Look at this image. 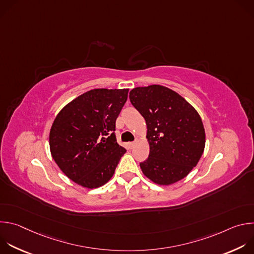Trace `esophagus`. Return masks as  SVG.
<instances>
[{"label": "esophagus", "instance_id": "34e87169", "mask_svg": "<svg viewBox=\"0 0 254 254\" xmlns=\"http://www.w3.org/2000/svg\"><path fill=\"white\" fill-rule=\"evenodd\" d=\"M134 144H135V141H130V142L128 143V146H129V148L131 149V148L134 147Z\"/></svg>", "mask_w": 254, "mask_h": 254}]
</instances>
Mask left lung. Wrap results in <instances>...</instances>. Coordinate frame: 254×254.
I'll use <instances>...</instances> for the list:
<instances>
[{"instance_id":"8db88e82","label":"left lung","mask_w":254,"mask_h":254,"mask_svg":"<svg viewBox=\"0 0 254 254\" xmlns=\"http://www.w3.org/2000/svg\"><path fill=\"white\" fill-rule=\"evenodd\" d=\"M129 99L148 127L150 155L139 163L142 173L160 185L185 178L205 147L204 127L195 108L162 85L133 88Z\"/></svg>"}]
</instances>
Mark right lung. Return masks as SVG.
I'll use <instances>...</instances> for the list:
<instances>
[{
  "label": "right lung",
  "instance_id": "right-lung-1",
  "mask_svg": "<svg viewBox=\"0 0 254 254\" xmlns=\"http://www.w3.org/2000/svg\"><path fill=\"white\" fill-rule=\"evenodd\" d=\"M128 89L97 88L72 100L56 117L49 135L52 157L75 183L97 188L110 180L126 153L116 121Z\"/></svg>",
  "mask_w": 254,
  "mask_h": 254
}]
</instances>
